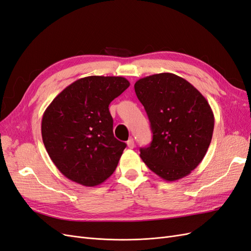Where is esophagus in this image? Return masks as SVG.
<instances>
[{
	"mask_svg": "<svg viewBox=\"0 0 251 251\" xmlns=\"http://www.w3.org/2000/svg\"><path fill=\"white\" fill-rule=\"evenodd\" d=\"M126 144H127V147H128V148H130V149H133V148L135 147L134 139H133V138H130V139H128V140L126 141Z\"/></svg>",
	"mask_w": 251,
	"mask_h": 251,
	"instance_id": "obj_1",
	"label": "esophagus"
}]
</instances>
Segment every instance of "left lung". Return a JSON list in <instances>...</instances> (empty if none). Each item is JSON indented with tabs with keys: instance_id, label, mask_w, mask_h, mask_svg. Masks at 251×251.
<instances>
[{
	"instance_id": "1",
	"label": "left lung",
	"mask_w": 251,
	"mask_h": 251,
	"mask_svg": "<svg viewBox=\"0 0 251 251\" xmlns=\"http://www.w3.org/2000/svg\"><path fill=\"white\" fill-rule=\"evenodd\" d=\"M134 88L153 133L150 146L140 149L142 161L165 181L187 176L202 161L212 138L215 117L208 101L173 73L140 78Z\"/></svg>"
}]
</instances>
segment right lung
<instances>
[{
  "instance_id": "1",
  "label": "right lung",
  "mask_w": 251,
  "mask_h": 251,
  "mask_svg": "<svg viewBox=\"0 0 251 251\" xmlns=\"http://www.w3.org/2000/svg\"><path fill=\"white\" fill-rule=\"evenodd\" d=\"M130 86L121 76H87L65 88L44 112V146L65 177L96 186L117 168L126 144L114 137L109 104Z\"/></svg>"
}]
</instances>
